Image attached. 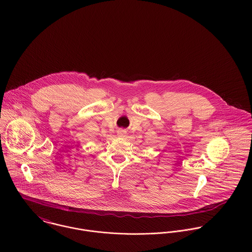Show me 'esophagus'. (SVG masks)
Wrapping results in <instances>:
<instances>
[{"label": "esophagus", "instance_id": "obj_1", "mask_svg": "<svg viewBox=\"0 0 252 252\" xmlns=\"http://www.w3.org/2000/svg\"><path fill=\"white\" fill-rule=\"evenodd\" d=\"M125 134H126V131L123 130V129H119V130L117 131V135H118V137H120V138L125 137Z\"/></svg>", "mask_w": 252, "mask_h": 252}]
</instances>
